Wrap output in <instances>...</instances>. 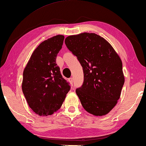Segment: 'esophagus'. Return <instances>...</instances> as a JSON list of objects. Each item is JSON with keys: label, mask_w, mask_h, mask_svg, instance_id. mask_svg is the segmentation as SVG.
<instances>
[{"label": "esophagus", "mask_w": 146, "mask_h": 146, "mask_svg": "<svg viewBox=\"0 0 146 146\" xmlns=\"http://www.w3.org/2000/svg\"><path fill=\"white\" fill-rule=\"evenodd\" d=\"M68 80H69V83H70V84H71V86H73V78H69V79H68Z\"/></svg>", "instance_id": "obj_1"}]
</instances>
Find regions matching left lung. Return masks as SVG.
I'll list each match as a JSON object with an SVG mask.
<instances>
[{
    "label": "left lung",
    "instance_id": "8db88e82",
    "mask_svg": "<svg viewBox=\"0 0 146 146\" xmlns=\"http://www.w3.org/2000/svg\"><path fill=\"white\" fill-rule=\"evenodd\" d=\"M65 43L83 69L84 82L76 90L83 108L96 116L107 114L117 104L125 82L119 55L94 33L69 36Z\"/></svg>",
    "mask_w": 146,
    "mask_h": 146
}]
</instances>
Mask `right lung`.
<instances>
[{"label": "right lung", "mask_w": 146, "mask_h": 146, "mask_svg": "<svg viewBox=\"0 0 146 146\" xmlns=\"http://www.w3.org/2000/svg\"><path fill=\"white\" fill-rule=\"evenodd\" d=\"M64 40V36L57 35L41 42L23 71V92L30 108L40 116L60 109L70 90L56 64Z\"/></svg>", "instance_id": "1"}]
</instances>
